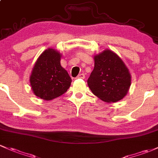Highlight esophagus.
I'll use <instances>...</instances> for the list:
<instances>
[{"label": "esophagus", "mask_w": 158, "mask_h": 158, "mask_svg": "<svg viewBox=\"0 0 158 158\" xmlns=\"http://www.w3.org/2000/svg\"><path fill=\"white\" fill-rule=\"evenodd\" d=\"M77 78H81V79L85 78V74H79L78 75H77Z\"/></svg>", "instance_id": "34e87169"}]
</instances>
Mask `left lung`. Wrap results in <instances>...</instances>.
<instances>
[{
	"mask_svg": "<svg viewBox=\"0 0 158 158\" xmlns=\"http://www.w3.org/2000/svg\"><path fill=\"white\" fill-rule=\"evenodd\" d=\"M95 65L87 80L95 96L106 102H116L128 92L131 76L123 61L109 50L95 56Z\"/></svg>",
	"mask_w": 158,
	"mask_h": 158,
	"instance_id": "obj_1",
	"label": "left lung"
}]
</instances>
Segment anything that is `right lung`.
Instances as JSON below:
<instances>
[{
	"instance_id": "1",
	"label": "right lung",
	"mask_w": 158,
	"mask_h": 158,
	"mask_svg": "<svg viewBox=\"0 0 158 158\" xmlns=\"http://www.w3.org/2000/svg\"><path fill=\"white\" fill-rule=\"evenodd\" d=\"M60 53L46 50L37 60L30 77L34 93L40 99L52 100L70 87L72 78L60 65Z\"/></svg>"
}]
</instances>
